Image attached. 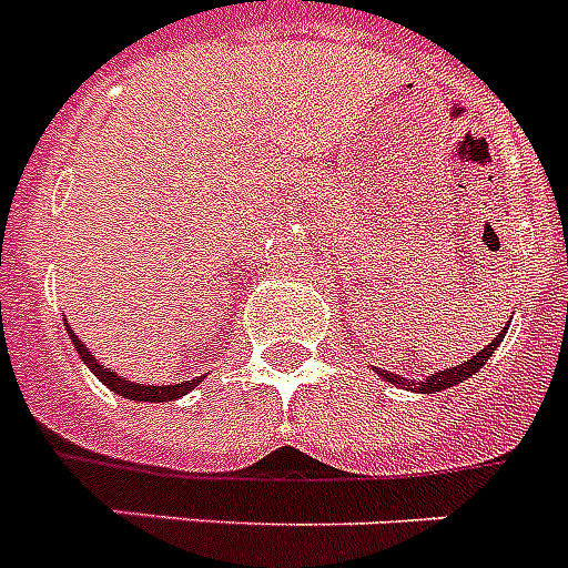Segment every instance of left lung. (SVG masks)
Instances as JSON below:
<instances>
[{"instance_id":"obj_1","label":"left lung","mask_w":568,"mask_h":568,"mask_svg":"<svg viewBox=\"0 0 568 568\" xmlns=\"http://www.w3.org/2000/svg\"><path fill=\"white\" fill-rule=\"evenodd\" d=\"M505 332H508V329H501L499 335H496V338H493L490 344L481 349V353H476V356L467 358V362H460L458 367L435 373V376H428V379H423V382H408V379H403V376H394V373H388V371H379V376L385 382H390V385H399V388H408V390H419V394H435V390H446V388H452V385H458V382L469 379V376H476L484 364H487V358H490L493 349L499 347V341L505 338Z\"/></svg>"}]
</instances>
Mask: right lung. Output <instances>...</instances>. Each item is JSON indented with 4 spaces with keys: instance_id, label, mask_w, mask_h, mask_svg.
<instances>
[{
    "instance_id": "obj_1",
    "label": "right lung",
    "mask_w": 568,
    "mask_h": 568,
    "mask_svg": "<svg viewBox=\"0 0 568 568\" xmlns=\"http://www.w3.org/2000/svg\"><path fill=\"white\" fill-rule=\"evenodd\" d=\"M67 329L72 344H75L78 356H81V362H84L87 367H90V371L119 396H128V399H136V403H172V399H180V396L189 394V390L195 388L197 382H201V376H195V379H189V382H178V385H140V382H128L124 376L113 373L110 367H104L99 358L92 356L84 341L78 338L75 332H72V326H67Z\"/></svg>"
}]
</instances>
